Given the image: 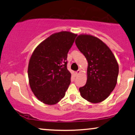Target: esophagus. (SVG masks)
I'll return each mask as SVG.
<instances>
[{
  "instance_id": "1",
  "label": "esophagus",
  "mask_w": 135,
  "mask_h": 135,
  "mask_svg": "<svg viewBox=\"0 0 135 135\" xmlns=\"http://www.w3.org/2000/svg\"><path fill=\"white\" fill-rule=\"evenodd\" d=\"M80 73V70H78L77 71H75V75H78Z\"/></svg>"
}]
</instances>
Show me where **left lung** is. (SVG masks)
I'll return each instance as SVG.
<instances>
[{
  "label": "left lung",
  "instance_id": "1",
  "mask_svg": "<svg viewBox=\"0 0 135 135\" xmlns=\"http://www.w3.org/2000/svg\"><path fill=\"white\" fill-rule=\"evenodd\" d=\"M75 44L88 64L87 80L79 88L80 95L91 103L103 101L117 85L119 72L117 60L108 46L92 35H78Z\"/></svg>",
  "mask_w": 135,
  "mask_h": 135
}]
</instances>
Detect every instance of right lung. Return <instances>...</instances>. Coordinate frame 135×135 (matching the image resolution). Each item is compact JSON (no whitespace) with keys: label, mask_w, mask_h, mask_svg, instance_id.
<instances>
[{"label":"right lung","mask_w":135,"mask_h":135,"mask_svg":"<svg viewBox=\"0 0 135 135\" xmlns=\"http://www.w3.org/2000/svg\"><path fill=\"white\" fill-rule=\"evenodd\" d=\"M77 36L69 32L52 34L37 46L28 67L29 84L40 101L54 105L64 98L71 82L67 54Z\"/></svg>","instance_id":"right-lung-1"}]
</instances>
